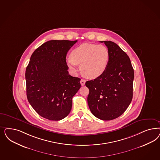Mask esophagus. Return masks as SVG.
Instances as JSON below:
<instances>
[{"label": "esophagus", "instance_id": "obj_1", "mask_svg": "<svg viewBox=\"0 0 160 160\" xmlns=\"http://www.w3.org/2000/svg\"><path fill=\"white\" fill-rule=\"evenodd\" d=\"M85 79H81V81H80V83H81V85L82 86H83V85H85Z\"/></svg>", "mask_w": 160, "mask_h": 160}]
</instances>
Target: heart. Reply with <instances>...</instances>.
<instances>
[{"mask_svg":"<svg viewBox=\"0 0 160 160\" xmlns=\"http://www.w3.org/2000/svg\"><path fill=\"white\" fill-rule=\"evenodd\" d=\"M109 61V52L102 45L84 43L74 48L71 57L66 59L69 68L72 72L78 71V65L83 75L89 79L99 77L105 72Z\"/></svg>","mask_w":160,"mask_h":160,"instance_id":"heart-1","label":"heart"}]
</instances>
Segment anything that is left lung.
Listing matches in <instances>:
<instances>
[{
    "label": "left lung",
    "instance_id": "1",
    "mask_svg": "<svg viewBox=\"0 0 160 160\" xmlns=\"http://www.w3.org/2000/svg\"><path fill=\"white\" fill-rule=\"evenodd\" d=\"M104 42L109 52V61L105 72L99 77L88 81L87 101L93 115L109 121L125 111L133 96L134 72L129 57L117 44Z\"/></svg>",
    "mask_w": 160,
    "mask_h": 160
}]
</instances>
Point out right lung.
<instances>
[{
	"instance_id": "add662e5",
	"label": "right lung",
	"mask_w": 160,
	"mask_h": 160,
	"mask_svg": "<svg viewBox=\"0 0 160 160\" xmlns=\"http://www.w3.org/2000/svg\"><path fill=\"white\" fill-rule=\"evenodd\" d=\"M77 41L52 40L32 55L25 72L26 95L37 113L59 121L69 113L72 98L81 88V79L69 74L68 52Z\"/></svg>"
}]
</instances>
